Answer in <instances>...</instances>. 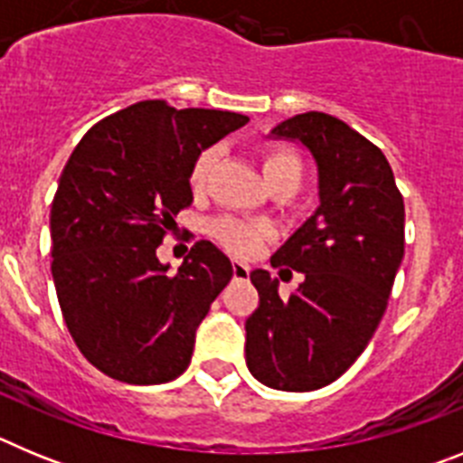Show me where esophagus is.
<instances>
[{"instance_id":"1","label":"esophagus","mask_w":463,"mask_h":463,"mask_svg":"<svg viewBox=\"0 0 463 463\" xmlns=\"http://www.w3.org/2000/svg\"><path fill=\"white\" fill-rule=\"evenodd\" d=\"M232 271H234L236 280H245V278L250 276V267L243 264V261H234V264H232Z\"/></svg>"}]
</instances>
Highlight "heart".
<instances>
[{"label": "heart", "instance_id": "1", "mask_svg": "<svg viewBox=\"0 0 463 463\" xmlns=\"http://www.w3.org/2000/svg\"><path fill=\"white\" fill-rule=\"evenodd\" d=\"M215 157H218V150L215 148H206L196 155L190 171V183L194 190H202L203 187ZM261 169H264V178H267L269 187L292 185L298 190V185L304 181V162H301V157L292 148H285V146L269 148L264 157H261ZM211 234L232 255L248 257L260 248V243L267 236V229L257 222L234 218V215H224V218L213 220Z\"/></svg>", "mask_w": 463, "mask_h": 463}]
</instances>
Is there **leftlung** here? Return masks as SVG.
Listing matches in <instances>:
<instances>
[{
    "mask_svg": "<svg viewBox=\"0 0 463 463\" xmlns=\"http://www.w3.org/2000/svg\"><path fill=\"white\" fill-rule=\"evenodd\" d=\"M297 138L320 171V208L271 257L304 273L280 298L269 271L250 273L260 306L245 320V362L273 390L310 392L341 378L383 320L403 260L406 208L383 150L329 113L308 110L273 129Z\"/></svg>",
    "mask_w": 463,
    "mask_h": 463,
    "instance_id": "8db88e82",
    "label": "left lung"
}]
</instances>
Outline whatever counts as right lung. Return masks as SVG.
<instances>
[{
  "instance_id": "obj_1",
  "label": "right lung",
  "mask_w": 463,
  "mask_h": 463,
  "mask_svg": "<svg viewBox=\"0 0 463 463\" xmlns=\"http://www.w3.org/2000/svg\"><path fill=\"white\" fill-rule=\"evenodd\" d=\"M245 122L148 99L97 122L73 148L51 208V271L73 343L109 378L159 384L190 366L232 261L202 239L169 273L157 248L192 203L196 155Z\"/></svg>"
}]
</instances>
